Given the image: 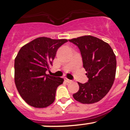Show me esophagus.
<instances>
[{"label": "esophagus", "instance_id": "obj_1", "mask_svg": "<svg viewBox=\"0 0 130 130\" xmlns=\"http://www.w3.org/2000/svg\"><path fill=\"white\" fill-rule=\"evenodd\" d=\"M64 80H65V81H66V83H71V82H72V80H71L68 79L67 78H64Z\"/></svg>", "mask_w": 130, "mask_h": 130}]
</instances>
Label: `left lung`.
<instances>
[{"label":"left lung","mask_w":130,"mask_h":130,"mask_svg":"<svg viewBox=\"0 0 130 130\" xmlns=\"http://www.w3.org/2000/svg\"><path fill=\"white\" fill-rule=\"evenodd\" d=\"M79 49L83 67L88 78L84 84L78 83L79 90L73 95L83 104H93L101 101L111 89L116 73V57L111 46L91 35L69 40Z\"/></svg>","instance_id":"left-lung-1"}]
</instances>
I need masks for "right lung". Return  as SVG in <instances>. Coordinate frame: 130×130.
<instances>
[{"label": "right lung", "instance_id": "obj_1", "mask_svg": "<svg viewBox=\"0 0 130 130\" xmlns=\"http://www.w3.org/2000/svg\"><path fill=\"white\" fill-rule=\"evenodd\" d=\"M66 39L39 37L21 48L15 59V83L22 98L35 108H46L55 101L64 79L46 73L57 50Z\"/></svg>", "mask_w": 130, "mask_h": 130}]
</instances>
